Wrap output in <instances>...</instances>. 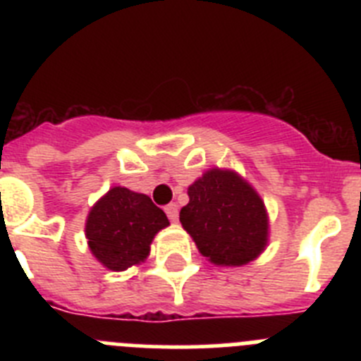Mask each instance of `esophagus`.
I'll return each instance as SVG.
<instances>
[{
    "label": "esophagus",
    "instance_id": "1",
    "mask_svg": "<svg viewBox=\"0 0 361 361\" xmlns=\"http://www.w3.org/2000/svg\"><path fill=\"white\" fill-rule=\"evenodd\" d=\"M164 212H166V215H168V219L171 220V222H177V219H178V206L177 204H168V206H166L164 208Z\"/></svg>",
    "mask_w": 361,
    "mask_h": 361
}]
</instances>
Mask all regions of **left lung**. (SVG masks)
Listing matches in <instances>:
<instances>
[{
	"mask_svg": "<svg viewBox=\"0 0 361 361\" xmlns=\"http://www.w3.org/2000/svg\"><path fill=\"white\" fill-rule=\"evenodd\" d=\"M180 224L212 264L240 267L269 242V215L258 191L238 171L209 168L188 188Z\"/></svg>",
	"mask_w": 361,
	"mask_h": 361,
	"instance_id": "left-lung-1",
	"label": "left lung"
}]
</instances>
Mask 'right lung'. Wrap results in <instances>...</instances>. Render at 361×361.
<instances>
[{"instance_id": "right-lung-1", "label": "right lung", "mask_w": 361, "mask_h": 361, "mask_svg": "<svg viewBox=\"0 0 361 361\" xmlns=\"http://www.w3.org/2000/svg\"><path fill=\"white\" fill-rule=\"evenodd\" d=\"M170 220L148 195L114 186L88 212L85 235L101 266L126 271L148 258L149 245Z\"/></svg>"}]
</instances>
